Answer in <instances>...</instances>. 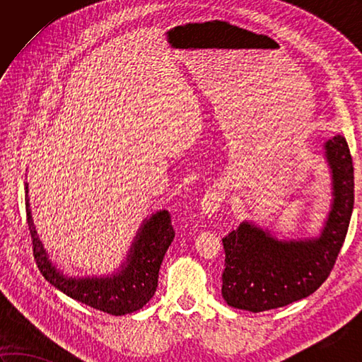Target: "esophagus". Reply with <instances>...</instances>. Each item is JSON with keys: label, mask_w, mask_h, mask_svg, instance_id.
Segmentation results:
<instances>
[{"label": "esophagus", "mask_w": 362, "mask_h": 362, "mask_svg": "<svg viewBox=\"0 0 362 362\" xmlns=\"http://www.w3.org/2000/svg\"><path fill=\"white\" fill-rule=\"evenodd\" d=\"M227 197V187L224 183H218V185H213L211 188L206 189V193L202 197L201 202V210L206 216H213L214 213L219 210L221 204L226 201Z\"/></svg>", "instance_id": "34e87169"}]
</instances>
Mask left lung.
<instances>
[{
  "label": "left lung",
  "instance_id": "1",
  "mask_svg": "<svg viewBox=\"0 0 362 362\" xmlns=\"http://www.w3.org/2000/svg\"><path fill=\"white\" fill-rule=\"evenodd\" d=\"M324 148L333 180L332 210L324 230L311 240L280 241L267 230L243 222L222 238V297L227 305L252 313L281 308L311 296L328 279L349 230L355 175L342 135H334Z\"/></svg>",
  "mask_w": 362,
  "mask_h": 362
}]
</instances>
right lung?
<instances>
[{
    "instance_id": "1",
    "label": "right lung",
    "mask_w": 362,
    "mask_h": 362,
    "mask_svg": "<svg viewBox=\"0 0 362 362\" xmlns=\"http://www.w3.org/2000/svg\"><path fill=\"white\" fill-rule=\"evenodd\" d=\"M25 193L26 221L30 240H33L35 263L52 286L62 291L68 297L95 310L112 314V316L134 313L149 302L157 289L161 261L175 236L171 214L168 210L152 214L149 219L143 222L130 247L127 261L121 266V271L112 276H101V279L98 276L74 279L57 271L46 255V250L37 236L33 216H30L28 183L25 185Z\"/></svg>"
}]
</instances>
